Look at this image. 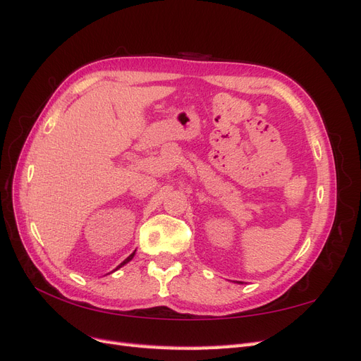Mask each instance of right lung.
Instances as JSON below:
<instances>
[{
  "instance_id": "obj_1",
  "label": "right lung",
  "mask_w": 361,
  "mask_h": 361,
  "mask_svg": "<svg viewBox=\"0 0 361 361\" xmlns=\"http://www.w3.org/2000/svg\"><path fill=\"white\" fill-rule=\"evenodd\" d=\"M134 255H135V251H134V253H133V255H130V256H128V257H126V259H125V260L122 262V264H120V265H118L117 268H120V267H123L125 264H128V262H129L130 259H133V257H134ZM117 268H116V269H117Z\"/></svg>"
}]
</instances>
